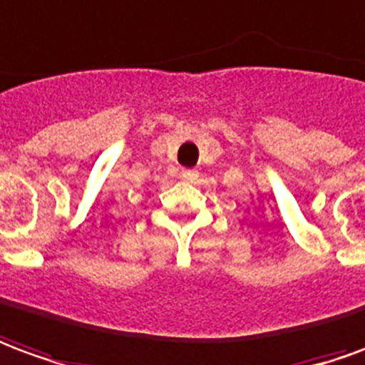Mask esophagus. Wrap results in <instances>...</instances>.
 I'll list each match as a JSON object with an SVG mask.
<instances>
[{"label": "esophagus", "mask_w": 365, "mask_h": 365, "mask_svg": "<svg viewBox=\"0 0 365 365\" xmlns=\"http://www.w3.org/2000/svg\"><path fill=\"white\" fill-rule=\"evenodd\" d=\"M182 178H187V180H196V177H198V170L196 169H182Z\"/></svg>", "instance_id": "34e87169"}]
</instances>
